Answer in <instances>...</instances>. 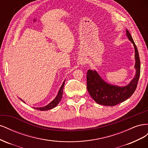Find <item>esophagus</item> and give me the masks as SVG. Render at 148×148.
Masks as SVG:
<instances>
[{
	"label": "esophagus",
	"mask_w": 148,
	"mask_h": 148,
	"mask_svg": "<svg viewBox=\"0 0 148 148\" xmlns=\"http://www.w3.org/2000/svg\"><path fill=\"white\" fill-rule=\"evenodd\" d=\"M86 64V60H82V61H81V64L82 65H84V64Z\"/></svg>",
	"instance_id": "esophagus-1"
}]
</instances>
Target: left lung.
<instances>
[{
    "label": "left lung",
    "instance_id": "left-lung-1",
    "mask_svg": "<svg viewBox=\"0 0 148 148\" xmlns=\"http://www.w3.org/2000/svg\"><path fill=\"white\" fill-rule=\"evenodd\" d=\"M126 34L135 48L136 75L128 84L118 86L106 83L96 70H88L86 73L87 89L92 99L97 104L114 106L128 99L135 92L140 75V60L136 44L129 31Z\"/></svg>",
    "mask_w": 148,
    "mask_h": 148
}]
</instances>
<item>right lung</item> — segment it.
Masks as SVG:
<instances>
[{
    "instance_id": "1",
    "label": "right lung",
    "mask_w": 148,
    "mask_h": 148,
    "mask_svg": "<svg viewBox=\"0 0 148 148\" xmlns=\"http://www.w3.org/2000/svg\"><path fill=\"white\" fill-rule=\"evenodd\" d=\"M65 82V79L63 83H62L61 87L59 89V91L58 92V94L57 96L55 97V99H53L52 102H51L49 103V104H47V106H44V107H34V109L36 110H42V111H44V110H48L52 109L53 108H54L55 107H56L58 104H59V102L60 101L62 97V95H63V89H64V84ZM20 100H21L23 102H25L24 101L22 100L20 98H19Z\"/></svg>"
}]
</instances>
